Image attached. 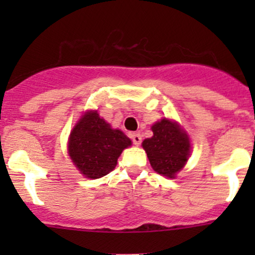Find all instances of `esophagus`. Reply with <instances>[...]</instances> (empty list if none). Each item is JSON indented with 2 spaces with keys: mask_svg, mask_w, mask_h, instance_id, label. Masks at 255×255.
<instances>
[{
  "mask_svg": "<svg viewBox=\"0 0 255 255\" xmlns=\"http://www.w3.org/2000/svg\"><path fill=\"white\" fill-rule=\"evenodd\" d=\"M130 138H132L134 145H139V144L142 143V135H140L139 133H132V134H130Z\"/></svg>",
  "mask_w": 255,
  "mask_h": 255,
  "instance_id": "1",
  "label": "esophagus"
}]
</instances>
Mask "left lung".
Listing matches in <instances>:
<instances>
[{"label":"left lung","mask_w":255,"mask_h":255,"mask_svg":"<svg viewBox=\"0 0 255 255\" xmlns=\"http://www.w3.org/2000/svg\"><path fill=\"white\" fill-rule=\"evenodd\" d=\"M153 137L142 145L154 171L174 179L189 160L191 144L187 133L175 121L163 118L151 126Z\"/></svg>","instance_id":"1"}]
</instances>
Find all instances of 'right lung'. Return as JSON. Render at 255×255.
Wrapping results in <instances>:
<instances>
[{
	"instance_id": "add662e5",
	"label": "right lung",
	"mask_w": 255,
	"mask_h": 255,
	"mask_svg": "<svg viewBox=\"0 0 255 255\" xmlns=\"http://www.w3.org/2000/svg\"><path fill=\"white\" fill-rule=\"evenodd\" d=\"M130 144L122 130L113 129L97 111H87L71 130L68 151L82 175L100 179L116 168L121 153Z\"/></svg>"
}]
</instances>
